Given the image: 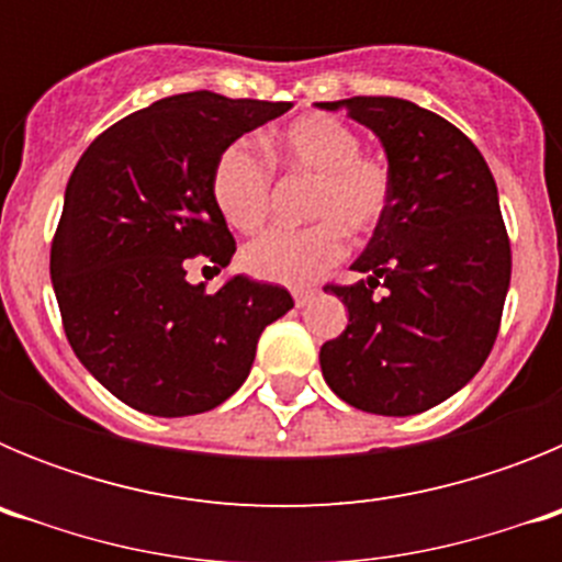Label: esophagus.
Returning <instances> with one entry per match:
<instances>
[{
	"label": "esophagus",
	"mask_w": 562,
	"mask_h": 562,
	"mask_svg": "<svg viewBox=\"0 0 562 562\" xmlns=\"http://www.w3.org/2000/svg\"><path fill=\"white\" fill-rule=\"evenodd\" d=\"M317 295H321V292H317V290H312V286H301V290H295V292H292V297H295V304H297V306H306V304H312V301H315Z\"/></svg>",
	"instance_id": "esophagus-1"
}]
</instances>
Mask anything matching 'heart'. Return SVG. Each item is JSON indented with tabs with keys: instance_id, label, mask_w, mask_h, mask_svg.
Wrapping results in <instances>:
<instances>
[{
	"instance_id": "heart-1",
	"label": "heart",
	"mask_w": 562,
	"mask_h": 562,
	"mask_svg": "<svg viewBox=\"0 0 562 562\" xmlns=\"http://www.w3.org/2000/svg\"><path fill=\"white\" fill-rule=\"evenodd\" d=\"M270 157L290 177L312 180L306 216L317 222L261 233L241 250V267L261 281L306 286L346 256L349 236L369 238L385 225L396 200L394 168L380 154L362 151L355 126L324 112L286 123L270 140ZM211 196L227 225L258 231L270 213V162L250 143H231L211 168Z\"/></svg>"
}]
</instances>
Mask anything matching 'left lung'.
Segmentation results:
<instances>
[{
	"label": "left lung",
	"mask_w": 562,
	"mask_h": 562,
	"mask_svg": "<svg viewBox=\"0 0 562 562\" xmlns=\"http://www.w3.org/2000/svg\"><path fill=\"white\" fill-rule=\"evenodd\" d=\"M346 106L385 146L396 177L389 220L355 261L366 281L326 284L349 326L321 346L329 389L351 408L411 416L473 380L501 329L513 250L493 171L464 132L402 98Z\"/></svg>",
	"instance_id": "obj_1"
}]
</instances>
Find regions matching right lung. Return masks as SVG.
Segmentation results:
<instances>
[{"mask_svg": "<svg viewBox=\"0 0 562 562\" xmlns=\"http://www.w3.org/2000/svg\"><path fill=\"white\" fill-rule=\"evenodd\" d=\"M286 101L186 92L98 134L67 182L49 247L64 335L87 371L151 416L213 411L247 380L258 337L295 306L284 286L231 278L207 295L188 261L236 252L211 196L225 146Z\"/></svg>", "mask_w": 562, "mask_h": 562, "instance_id": "right-lung-1", "label": "right lung"}]
</instances>
